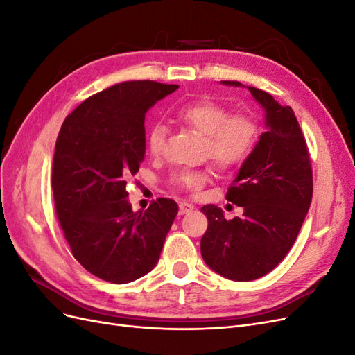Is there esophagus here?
Wrapping results in <instances>:
<instances>
[{
  "label": "esophagus",
  "instance_id": "obj_1",
  "mask_svg": "<svg viewBox=\"0 0 355 355\" xmlns=\"http://www.w3.org/2000/svg\"><path fill=\"white\" fill-rule=\"evenodd\" d=\"M192 209H194V206H192V204L188 202V201H180V202H179V213H180V214L189 213Z\"/></svg>",
  "mask_w": 355,
  "mask_h": 355
}]
</instances>
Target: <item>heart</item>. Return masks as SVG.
<instances>
[{
    "mask_svg": "<svg viewBox=\"0 0 355 355\" xmlns=\"http://www.w3.org/2000/svg\"><path fill=\"white\" fill-rule=\"evenodd\" d=\"M173 116L191 130L204 136L202 154L219 170H231L249 158L259 137V124L249 114H231L227 106L210 99H200L178 106ZM167 128L155 123L146 136L148 151L163 154ZM207 170L182 171L173 176L179 187L194 189L207 180Z\"/></svg>",
    "mask_w": 355,
    "mask_h": 355,
    "instance_id": "b5f03b06",
    "label": "heart"
}]
</instances>
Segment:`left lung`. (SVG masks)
Segmentation results:
<instances>
[{
	"instance_id": "1",
	"label": "left lung",
	"mask_w": 355,
	"mask_h": 355,
	"mask_svg": "<svg viewBox=\"0 0 355 355\" xmlns=\"http://www.w3.org/2000/svg\"><path fill=\"white\" fill-rule=\"evenodd\" d=\"M247 89L263 106L268 132L262 133L227 192L228 201L244 209L243 218L227 220L214 204L201 207L209 220L201 239L202 259L234 282L261 278L284 259L313 198L309 151L293 110L282 106L270 93Z\"/></svg>"
}]
</instances>
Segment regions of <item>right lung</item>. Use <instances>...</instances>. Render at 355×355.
Returning <instances> with one entry per match:
<instances>
[{"instance_id": "obj_1", "label": "right lung", "mask_w": 355, "mask_h": 355, "mask_svg": "<svg viewBox=\"0 0 355 355\" xmlns=\"http://www.w3.org/2000/svg\"><path fill=\"white\" fill-rule=\"evenodd\" d=\"M178 87L149 80L111 85L60 127L51 176L56 216L75 259L105 282L125 284L151 271L178 214L171 198L135 213L125 191L145 157V114Z\"/></svg>"}]
</instances>
